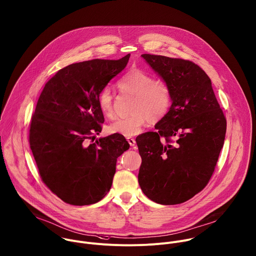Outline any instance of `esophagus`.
Instances as JSON below:
<instances>
[{
  "label": "esophagus",
  "instance_id": "34e87169",
  "mask_svg": "<svg viewBox=\"0 0 256 256\" xmlns=\"http://www.w3.org/2000/svg\"><path fill=\"white\" fill-rule=\"evenodd\" d=\"M126 140H128V142L130 144V146H136V140H134V138H128Z\"/></svg>",
  "mask_w": 256,
  "mask_h": 256
}]
</instances>
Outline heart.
<instances>
[{"mask_svg":"<svg viewBox=\"0 0 256 256\" xmlns=\"http://www.w3.org/2000/svg\"><path fill=\"white\" fill-rule=\"evenodd\" d=\"M122 92L136 97L132 104V114L116 120L108 126L112 134L126 138L138 134L150 120L157 122L169 110L172 102V92L167 82L154 79V76L142 69H132L118 82ZM99 108L106 118L114 116V96L108 87H104L98 94Z\"/></svg>","mask_w":256,"mask_h":256,"instance_id":"heart-1","label":"heart"}]
</instances>
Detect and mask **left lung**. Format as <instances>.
<instances>
[{"label": "left lung", "instance_id": "obj_1", "mask_svg": "<svg viewBox=\"0 0 256 256\" xmlns=\"http://www.w3.org/2000/svg\"><path fill=\"white\" fill-rule=\"evenodd\" d=\"M171 88L172 104L155 132L136 138L138 183L157 204L184 203L208 183L222 148L226 118L204 70L190 60L142 54Z\"/></svg>", "mask_w": 256, "mask_h": 256}]
</instances>
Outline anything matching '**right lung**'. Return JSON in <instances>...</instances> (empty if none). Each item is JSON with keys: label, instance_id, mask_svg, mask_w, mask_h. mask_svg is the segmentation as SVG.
Returning a JSON list of instances; mask_svg holds the SVG:
<instances>
[{"label": "right lung", "instance_id": "add662e5", "mask_svg": "<svg viewBox=\"0 0 256 256\" xmlns=\"http://www.w3.org/2000/svg\"><path fill=\"white\" fill-rule=\"evenodd\" d=\"M130 56L70 64L50 79L38 98L30 128V150L42 182L65 203L101 201L112 187L118 157L130 148L118 134L88 144L104 122L98 94Z\"/></svg>", "mask_w": 256, "mask_h": 256}]
</instances>
